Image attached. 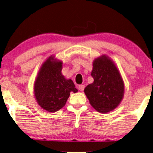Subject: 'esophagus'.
I'll list each match as a JSON object with an SVG mask.
<instances>
[{
    "instance_id": "1",
    "label": "esophagus",
    "mask_w": 153,
    "mask_h": 153,
    "mask_svg": "<svg viewBox=\"0 0 153 153\" xmlns=\"http://www.w3.org/2000/svg\"><path fill=\"white\" fill-rule=\"evenodd\" d=\"M79 91H84V89H85V85H79Z\"/></svg>"
}]
</instances>
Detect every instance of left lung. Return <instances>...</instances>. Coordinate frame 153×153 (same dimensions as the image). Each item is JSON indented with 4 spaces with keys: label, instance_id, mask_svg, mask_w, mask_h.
Wrapping results in <instances>:
<instances>
[{
    "label": "left lung",
    "instance_id": "left-lung-1",
    "mask_svg": "<svg viewBox=\"0 0 153 153\" xmlns=\"http://www.w3.org/2000/svg\"><path fill=\"white\" fill-rule=\"evenodd\" d=\"M91 76L94 82L85 88L91 106L98 112L106 113L117 108L123 98L125 86L116 65L102 55L94 60Z\"/></svg>",
    "mask_w": 153,
    "mask_h": 153
}]
</instances>
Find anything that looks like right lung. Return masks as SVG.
Wrapping results in <instances>:
<instances>
[{
    "instance_id": "right-lung-1",
    "label": "right lung",
    "mask_w": 153,
    "mask_h": 153,
    "mask_svg": "<svg viewBox=\"0 0 153 153\" xmlns=\"http://www.w3.org/2000/svg\"><path fill=\"white\" fill-rule=\"evenodd\" d=\"M62 62L51 56L43 63L34 82L36 101L48 112H56L65 105L71 92L78 91L71 79L61 73Z\"/></svg>"
}]
</instances>
